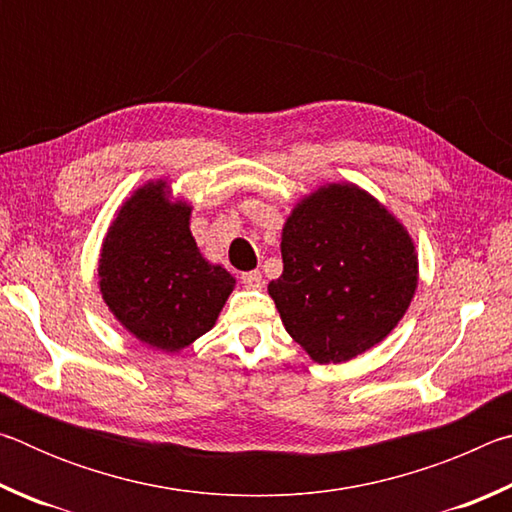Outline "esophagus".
Returning <instances> with one entry per match:
<instances>
[{
	"label": "esophagus",
	"mask_w": 512,
	"mask_h": 512,
	"mask_svg": "<svg viewBox=\"0 0 512 512\" xmlns=\"http://www.w3.org/2000/svg\"><path fill=\"white\" fill-rule=\"evenodd\" d=\"M241 284H244L246 289H262L264 287V277L259 271L241 273Z\"/></svg>",
	"instance_id": "1"
}]
</instances>
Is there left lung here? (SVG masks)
<instances>
[{"label": "left lung", "instance_id": "left-lung-1", "mask_svg": "<svg viewBox=\"0 0 512 512\" xmlns=\"http://www.w3.org/2000/svg\"><path fill=\"white\" fill-rule=\"evenodd\" d=\"M282 262L268 293L293 341L318 363L348 361L386 339L418 284L406 230L354 185L318 189L293 210Z\"/></svg>", "mask_w": 512, "mask_h": 512}]
</instances>
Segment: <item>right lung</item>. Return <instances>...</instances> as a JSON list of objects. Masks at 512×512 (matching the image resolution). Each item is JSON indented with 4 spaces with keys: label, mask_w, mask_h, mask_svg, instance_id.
I'll use <instances>...</instances> for the list:
<instances>
[{
    "label": "right lung",
    "mask_w": 512,
    "mask_h": 512,
    "mask_svg": "<svg viewBox=\"0 0 512 512\" xmlns=\"http://www.w3.org/2000/svg\"><path fill=\"white\" fill-rule=\"evenodd\" d=\"M101 293L121 325L164 352L210 332L235 280L207 264L189 232V207L164 201V183L119 210L99 259Z\"/></svg>",
    "instance_id": "add662e5"
}]
</instances>
